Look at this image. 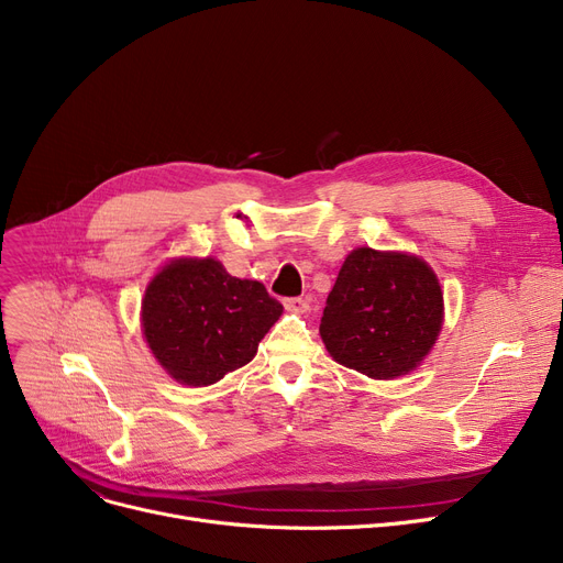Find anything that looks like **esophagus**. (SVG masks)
<instances>
[{
	"label": "esophagus",
	"instance_id": "34e87169",
	"mask_svg": "<svg viewBox=\"0 0 563 563\" xmlns=\"http://www.w3.org/2000/svg\"><path fill=\"white\" fill-rule=\"evenodd\" d=\"M283 306L289 310V312H306L310 308V301L306 297H291V299H285Z\"/></svg>",
	"mask_w": 563,
	"mask_h": 563
}]
</instances>
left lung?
<instances>
[{
    "instance_id": "8db88e82",
    "label": "left lung",
    "mask_w": 563,
    "mask_h": 563,
    "mask_svg": "<svg viewBox=\"0 0 563 563\" xmlns=\"http://www.w3.org/2000/svg\"><path fill=\"white\" fill-rule=\"evenodd\" d=\"M442 327V291L427 262L353 251L327 299L319 333L331 356L369 378L418 367Z\"/></svg>"
}]
</instances>
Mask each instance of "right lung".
<instances>
[{"label":"right lung","instance_id":"add662e5","mask_svg":"<svg viewBox=\"0 0 563 563\" xmlns=\"http://www.w3.org/2000/svg\"><path fill=\"white\" fill-rule=\"evenodd\" d=\"M283 306L257 280L230 276L223 264L175 260L147 285L143 333L162 367L185 386H212L244 367Z\"/></svg>","mask_w":563,"mask_h":563}]
</instances>
